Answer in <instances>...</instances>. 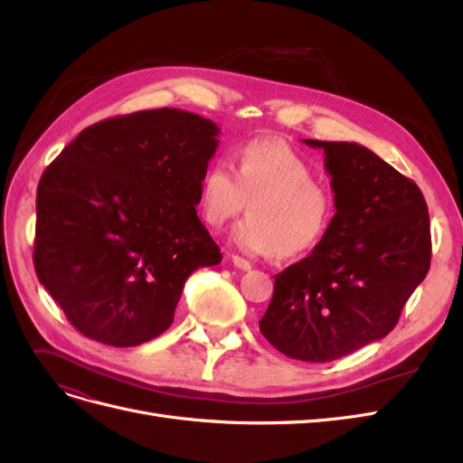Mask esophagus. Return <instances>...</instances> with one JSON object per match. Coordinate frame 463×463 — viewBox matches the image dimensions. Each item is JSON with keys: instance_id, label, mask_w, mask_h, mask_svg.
Listing matches in <instances>:
<instances>
[{"instance_id": "1", "label": "esophagus", "mask_w": 463, "mask_h": 463, "mask_svg": "<svg viewBox=\"0 0 463 463\" xmlns=\"http://www.w3.org/2000/svg\"><path fill=\"white\" fill-rule=\"evenodd\" d=\"M232 262H233L235 269H240V270H250V262H249L247 259H243V257L232 255Z\"/></svg>"}]
</instances>
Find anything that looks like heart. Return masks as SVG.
<instances>
[{"mask_svg":"<svg viewBox=\"0 0 463 463\" xmlns=\"http://www.w3.org/2000/svg\"><path fill=\"white\" fill-rule=\"evenodd\" d=\"M250 216L232 240L249 255L298 257L309 253L328 233L334 220L332 194L315 181L313 167L289 146L257 138L226 160L208 165L201 181V210L214 228Z\"/></svg>","mask_w":463,"mask_h":463,"instance_id":"b5f03b06","label":"heart"}]
</instances>
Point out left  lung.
<instances>
[{
    "label": "left lung",
    "instance_id": "1",
    "mask_svg": "<svg viewBox=\"0 0 463 463\" xmlns=\"http://www.w3.org/2000/svg\"><path fill=\"white\" fill-rule=\"evenodd\" d=\"M325 150L332 226L309 257L276 274L260 332L291 359L328 363L384 338L430 266V223L411 179L357 143Z\"/></svg>",
    "mask_w": 463,
    "mask_h": 463
}]
</instances>
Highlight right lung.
<instances>
[{
  "label": "right lung",
  "mask_w": 463,
  "mask_h": 463,
  "mask_svg": "<svg viewBox=\"0 0 463 463\" xmlns=\"http://www.w3.org/2000/svg\"><path fill=\"white\" fill-rule=\"evenodd\" d=\"M218 133L191 111H135L82 129L42 174L34 270L87 338H156L187 278L222 260L194 208Z\"/></svg>",
  "instance_id": "right-lung-1"
}]
</instances>
